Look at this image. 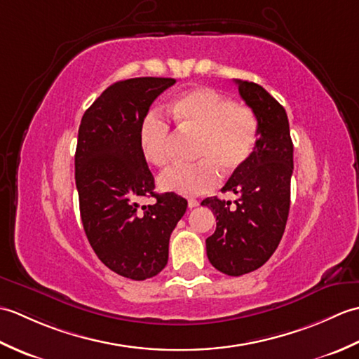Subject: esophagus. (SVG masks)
<instances>
[{"label":"esophagus","mask_w":359,"mask_h":359,"mask_svg":"<svg viewBox=\"0 0 359 359\" xmlns=\"http://www.w3.org/2000/svg\"><path fill=\"white\" fill-rule=\"evenodd\" d=\"M188 207H189V208H196V207H199V201H196V199H189V201H188Z\"/></svg>","instance_id":"34e87169"}]
</instances>
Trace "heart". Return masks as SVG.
<instances>
[{
  "mask_svg": "<svg viewBox=\"0 0 359 359\" xmlns=\"http://www.w3.org/2000/svg\"><path fill=\"white\" fill-rule=\"evenodd\" d=\"M170 114L182 131L199 134L194 165H177L158 175V188L168 193L194 197L210 193L219 184V170L233 174L253 154L259 120L248 106L210 88H197L180 94L170 104ZM171 128L158 112H149L139 131L143 157L163 166L171 157Z\"/></svg>",
  "mask_w": 359,
  "mask_h": 359,
  "instance_id": "obj_1",
  "label": "heart"
}]
</instances>
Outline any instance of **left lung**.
Wrapping results in <instances>:
<instances>
[{
    "instance_id": "left-lung-1",
    "label": "left lung",
    "mask_w": 359,
    "mask_h": 359,
    "mask_svg": "<svg viewBox=\"0 0 359 359\" xmlns=\"http://www.w3.org/2000/svg\"><path fill=\"white\" fill-rule=\"evenodd\" d=\"M239 94L259 120L253 154L231 174L222 193L239 196L231 202L207 197L217 224L207 239L211 265L228 276H242L262 266L276 251L290 210L293 142L287 112L266 90L251 81L234 80Z\"/></svg>"
}]
</instances>
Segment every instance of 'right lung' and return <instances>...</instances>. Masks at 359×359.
Listing matches in <instances>:
<instances>
[{"label": "right lung", "instance_id": "right-lung-1", "mask_svg": "<svg viewBox=\"0 0 359 359\" xmlns=\"http://www.w3.org/2000/svg\"><path fill=\"white\" fill-rule=\"evenodd\" d=\"M174 79L139 77L114 83L83 114L75 151L83 228L98 259L134 280L156 276L168 262L170 236L188 202L157 194L139 144L149 106ZM156 202L138 210L136 199Z\"/></svg>", "mask_w": 359, "mask_h": 359}]
</instances>
